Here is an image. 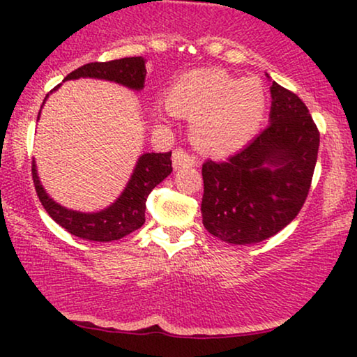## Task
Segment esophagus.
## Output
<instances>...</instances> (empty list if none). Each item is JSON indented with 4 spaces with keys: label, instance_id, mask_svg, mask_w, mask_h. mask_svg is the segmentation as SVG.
<instances>
[{
    "label": "esophagus",
    "instance_id": "1",
    "mask_svg": "<svg viewBox=\"0 0 357 357\" xmlns=\"http://www.w3.org/2000/svg\"><path fill=\"white\" fill-rule=\"evenodd\" d=\"M197 160H195L193 155H190L188 153H185L183 149H175L172 153V165L175 170L185 169V167H195Z\"/></svg>",
    "mask_w": 357,
    "mask_h": 357
}]
</instances>
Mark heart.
<instances>
[{
    "instance_id": "b5f03b06",
    "label": "heart",
    "mask_w": 357,
    "mask_h": 357,
    "mask_svg": "<svg viewBox=\"0 0 357 357\" xmlns=\"http://www.w3.org/2000/svg\"><path fill=\"white\" fill-rule=\"evenodd\" d=\"M266 107L260 79H238L219 68L190 71L167 92L170 114L192 119L193 143L216 155L243 148L260 130Z\"/></svg>"
}]
</instances>
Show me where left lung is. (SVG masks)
<instances>
[{"instance_id": "8db88e82", "label": "left lung", "mask_w": 357, "mask_h": 357, "mask_svg": "<svg viewBox=\"0 0 357 357\" xmlns=\"http://www.w3.org/2000/svg\"><path fill=\"white\" fill-rule=\"evenodd\" d=\"M270 92V125L224 162L203 164V226L227 243L275 236L299 214L310 188L319 130L294 92L275 81Z\"/></svg>"}]
</instances>
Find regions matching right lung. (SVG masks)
Wrapping results in <instances>:
<instances>
[{"label": "right lung", "instance_id": "add662e5", "mask_svg": "<svg viewBox=\"0 0 357 357\" xmlns=\"http://www.w3.org/2000/svg\"><path fill=\"white\" fill-rule=\"evenodd\" d=\"M79 77L105 79L128 87V89L141 91L144 87L146 79V60L143 56H131L105 63H87V65L70 73L63 81L79 79ZM60 86L61 84H58L53 91H56ZM53 91H50V94ZM50 94H47L45 100ZM45 100H43V104H45ZM38 119H40V114L37 116V120ZM170 155L172 153L141 154L120 197L110 206L96 213H81L58 204L40 183L36 160L32 162V178L38 199L56 224H60L73 236L84 238V241L112 242L128 236L143 226L146 221L144 211L148 195L172 172Z\"/></svg>", "mask_w": 357, "mask_h": 357}]
</instances>
